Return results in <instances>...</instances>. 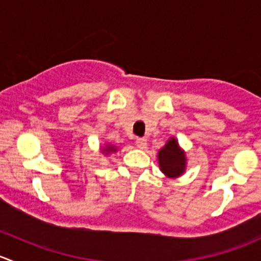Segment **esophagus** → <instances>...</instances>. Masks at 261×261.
Returning a JSON list of instances; mask_svg holds the SVG:
<instances>
[{"instance_id": "1", "label": "esophagus", "mask_w": 261, "mask_h": 261, "mask_svg": "<svg viewBox=\"0 0 261 261\" xmlns=\"http://www.w3.org/2000/svg\"><path fill=\"white\" fill-rule=\"evenodd\" d=\"M136 146H138L139 149H146V146H147L146 139H144V138L136 139Z\"/></svg>"}]
</instances>
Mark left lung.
<instances>
[{
	"label": "left lung",
	"mask_w": 261,
	"mask_h": 261,
	"mask_svg": "<svg viewBox=\"0 0 261 261\" xmlns=\"http://www.w3.org/2000/svg\"><path fill=\"white\" fill-rule=\"evenodd\" d=\"M158 162L160 170L169 178L179 177L186 170L187 158L180 149L178 140L170 138L164 146L158 152Z\"/></svg>",
	"instance_id": "left-lung-1"
}]
</instances>
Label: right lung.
<instances>
[{"instance_id":"add662e5","label":"right lung","mask_w":261,"mask_h":261,"mask_svg":"<svg viewBox=\"0 0 261 261\" xmlns=\"http://www.w3.org/2000/svg\"><path fill=\"white\" fill-rule=\"evenodd\" d=\"M102 151H103V154L109 155V154H111V152L117 151V149H116L115 145H111V144H109V145H107L106 147H103V149H102Z\"/></svg>"}]
</instances>
